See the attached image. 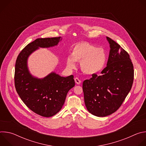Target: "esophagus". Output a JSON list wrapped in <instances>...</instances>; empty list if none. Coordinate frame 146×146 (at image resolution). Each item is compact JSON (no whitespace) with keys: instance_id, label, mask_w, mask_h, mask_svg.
<instances>
[{"instance_id":"1","label":"esophagus","mask_w":146,"mask_h":146,"mask_svg":"<svg viewBox=\"0 0 146 146\" xmlns=\"http://www.w3.org/2000/svg\"><path fill=\"white\" fill-rule=\"evenodd\" d=\"M74 81H75V82H76V83L77 84H80V83H81V80L78 78H77V77H76L74 78Z\"/></svg>"}]
</instances>
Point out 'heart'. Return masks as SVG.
I'll list each match as a JSON object with an SVG mask.
<instances>
[{"instance_id": "b5f03b06", "label": "heart", "mask_w": 146, "mask_h": 146, "mask_svg": "<svg viewBox=\"0 0 146 146\" xmlns=\"http://www.w3.org/2000/svg\"><path fill=\"white\" fill-rule=\"evenodd\" d=\"M106 60V55L102 48H96L88 42L77 43L73 48L71 55L66 59V66L69 69L76 67V62H80L81 70L88 74L100 72Z\"/></svg>"}]
</instances>
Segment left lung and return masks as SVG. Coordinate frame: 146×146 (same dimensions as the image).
<instances>
[{
    "label": "left lung",
    "instance_id": "1",
    "mask_svg": "<svg viewBox=\"0 0 146 146\" xmlns=\"http://www.w3.org/2000/svg\"><path fill=\"white\" fill-rule=\"evenodd\" d=\"M107 66L101 74L92 75L83 82L84 102L88 111L97 117H106L117 111L131 90L133 66L128 53L111 38Z\"/></svg>",
    "mask_w": 146,
    "mask_h": 146
}]
</instances>
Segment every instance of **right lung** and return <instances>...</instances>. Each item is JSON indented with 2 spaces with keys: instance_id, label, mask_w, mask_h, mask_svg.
Listing matches in <instances>:
<instances>
[{
  "instance_id": "obj_1",
  "label": "right lung",
  "mask_w": 146,
  "mask_h": 146,
  "mask_svg": "<svg viewBox=\"0 0 146 146\" xmlns=\"http://www.w3.org/2000/svg\"><path fill=\"white\" fill-rule=\"evenodd\" d=\"M62 39L37 38L21 51L16 60L14 81L18 95L29 109L45 117H52L61 110L68 91L75 86L74 76L62 77L52 72L44 78L36 77L29 70L28 59L39 48L56 46Z\"/></svg>"
}]
</instances>
